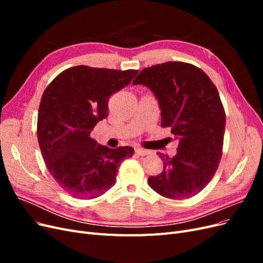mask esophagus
I'll return each mask as SVG.
<instances>
[{
    "instance_id": "1",
    "label": "esophagus",
    "mask_w": 263,
    "mask_h": 263,
    "mask_svg": "<svg viewBox=\"0 0 263 263\" xmlns=\"http://www.w3.org/2000/svg\"><path fill=\"white\" fill-rule=\"evenodd\" d=\"M135 153H136L138 156H147L149 154V151L142 148H135Z\"/></svg>"
}]
</instances>
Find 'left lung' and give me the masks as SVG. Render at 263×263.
<instances>
[{
	"mask_svg": "<svg viewBox=\"0 0 263 263\" xmlns=\"http://www.w3.org/2000/svg\"><path fill=\"white\" fill-rule=\"evenodd\" d=\"M133 84L155 94L161 126L171 127L179 140L173 158L159 155L163 170L148 178L149 186L172 200L196 195L214 177L221 157L226 116L216 86L201 69L177 61L144 69Z\"/></svg>",
	"mask_w": 263,
	"mask_h": 263,
	"instance_id": "left-lung-1",
	"label": "left lung"
}]
</instances>
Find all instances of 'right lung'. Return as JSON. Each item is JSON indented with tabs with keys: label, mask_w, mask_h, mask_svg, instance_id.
<instances>
[{
	"label": "right lung",
	"mask_w": 263,
	"mask_h": 263,
	"mask_svg": "<svg viewBox=\"0 0 263 263\" xmlns=\"http://www.w3.org/2000/svg\"><path fill=\"white\" fill-rule=\"evenodd\" d=\"M138 73L77 66L45 90L37 137L45 163L58 184L76 198H95L115 184L118 166L134 148L101 146L91 130L108 115V100Z\"/></svg>",
	"instance_id": "add662e5"
}]
</instances>
